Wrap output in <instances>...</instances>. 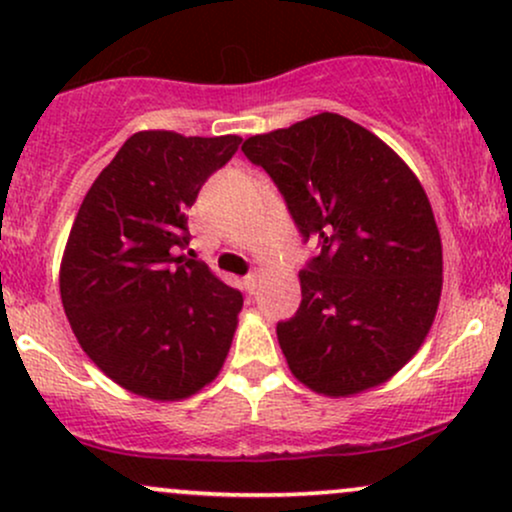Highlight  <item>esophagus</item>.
<instances>
[{"instance_id": "34e87169", "label": "esophagus", "mask_w": 512, "mask_h": 512, "mask_svg": "<svg viewBox=\"0 0 512 512\" xmlns=\"http://www.w3.org/2000/svg\"><path fill=\"white\" fill-rule=\"evenodd\" d=\"M257 284H260V276H257V274H248V276H245V279H243V289H245V293H250V296H252V293L257 291Z\"/></svg>"}]
</instances>
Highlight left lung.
<instances>
[{
  "label": "left lung",
  "mask_w": 512,
  "mask_h": 512,
  "mask_svg": "<svg viewBox=\"0 0 512 512\" xmlns=\"http://www.w3.org/2000/svg\"><path fill=\"white\" fill-rule=\"evenodd\" d=\"M243 154L284 197L303 243L301 305L276 325L291 373L315 392L385 383L419 351L443 289L431 202L385 142L322 113L245 139Z\"/></svg>",
  "instance_id": "1"
}]
</instances>
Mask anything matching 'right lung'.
Listing matches in <instances>:
<instances>
[{"label":"right lung","instance_id":"right-lung-1","mask_svg":"<svg viewBox=\"0 0 512 512\" xmlns=\"http://www.w3.org/2000/svg\"><path fill=\"white\" fill-rule=\"evenodd\" d=\"M240 142L137 132L81 202L62 260L64 313L88 358L129 392L190 397L226 361L243 293L180 252L185 211Z\"/></svg>","mask_w":512,"mask_h":512}]
</instances>
